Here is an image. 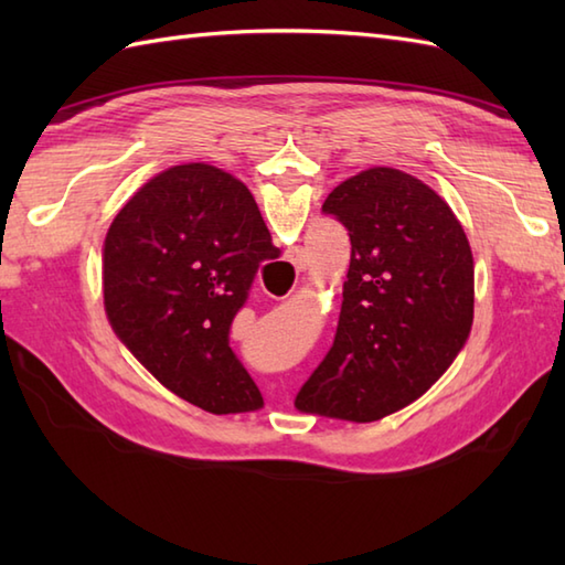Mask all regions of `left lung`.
I'll use <instances>...</instances> for the list:
<instances>
[{
	"label": "left lung",
	"mask_w": 565,
	"mask_h": 565,
	"mask_svg": "<svg viewBox=\"0 0 565 565\" xmlns=\"http://www.w3.org/2000/svg\"><path fill=\"white\" fill-rule=\"evenodd\" d=\"M322 213L350 233L338 332L296 395L301 413L376 423L417 401L461 352L473 322V255L437 191L371 167Z\"/></svg>",
	"instance_id": "8db88e82"
}]
</instances>
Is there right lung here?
Listing matches in <instances>:
<instances>
[{"instance_id": "obj_1", "label": "right lung", "mask_w": 565, "mask_h": 565, "mask_svg": "<svg viewBox=\"0 0 565 565\" xmlns=\"http://www.w3.org/2000/svg\"><path fill=\"white\" fill-rule=\"evenodd\" d=\"M279 257L249 189L189 162L152 177L104 239V308L138 362L213 415L264 405L231 326L264 259Z\"/></svg>"}]
</instances>
